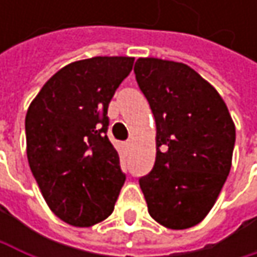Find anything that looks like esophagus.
Masks as SVG:
<instances>
[{
    "mask_svg": "<svg viewBox=\"0 0 257 257\" xmlns=\"http://www.w3.org/2000/svg\"><path fill=\"white\" fill-rule=\"evenodd\" d=\"M132 147V141L129 140V141H126V149H131Z\"/></svg>",
    "mask_w": 257,
    "mask_h": 257,
    "instance_id": "obj_1",
    "label": "esophagus"
}]
</instances>
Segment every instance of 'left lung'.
<instances>
[{"mask_svg": "<svg viewBox=\"0 0 257 257\" xmlns=\"http://www.w3.org/2000/svg\"><path fill=\"white\" fill-rule=\"evenodd\" d=\"M134 73L156 122V161L140 177L149 214L170 229L192 228L228 179L235 125L217 90L186 64L140 58Z\"/></svg>", "mask_w": 257, "mask_h": 257, "instance_id": "left-lung-1", "label": "left lung"}]
</instances>
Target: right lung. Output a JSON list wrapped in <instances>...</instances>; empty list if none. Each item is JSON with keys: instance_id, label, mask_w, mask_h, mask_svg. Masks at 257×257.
Returning <instances> with one entry per match:
<instances>
[{"instance_id": "right-lung-1", "label": "right lung", "mask_w": 257, "mask_h": 257, "mask_svg": "<svg viewBox=\"0 0 257 257\" xmlns=\"http://www.w3.org/2000/svg\"><path fill=\"white\" fill-rule=\"evenodd\" d=\"M132 65L129 56L73 62L46 81L28 108L29 168L50 210L73 226L107 219L126 179L107 137V110Z\"/></svg>"}]
</instances>
